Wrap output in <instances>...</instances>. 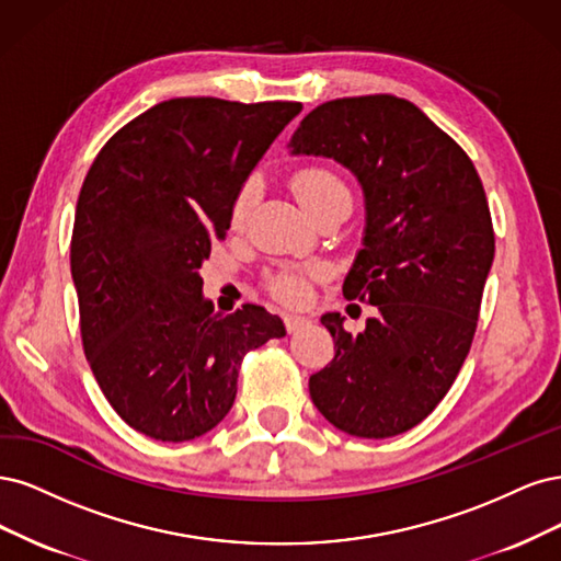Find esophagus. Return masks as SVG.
Masks as SVG:
<instances>
[{
  "label": "esophagus",
  "instance_id": "34e87169",
  "mask_svg": "<svg viewBox=\"0 0 561 561\" xmlns=\"http://www.w3.org/2000/svg\"><path fill=\"white\" fill-rule=\"evenodd\" d=\"M284 323H286V331H288V333H296V331H300L302 327H307V323H310V319H307V317H298V314H288V317H284Z\"/></svg>",
  "mask_w": 561,
  "mask_h": 561
}]
</instances>
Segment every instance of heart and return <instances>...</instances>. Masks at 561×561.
Returning a JSON list of instances; mask_svg holds the SVG:
<instances>
[{
    "mask_svg": "<svg viewBox=\"0 0 561 561\" xmlns=\"http://www.w3.org/2000/svg\"><path fill=\"white\" fill-rule=\"evenodd\" d=\"M291 191L298 197V203L310 211L314 219L340 203H350V188L342 179L327 165H302L291 174ZM259 195L256 179H247L234 193V201L230 205V224L238 228L244 224L249 209L254 207V201ZM273 294L284 302H305L307 300V288L302 277L294 273H284L270 282Z\"/></svg>",
    "mask_w": 561,
    "mask_h": 561,
    "instance_id": "b5f03b06",
    "label": "heart"
}]
</instances>
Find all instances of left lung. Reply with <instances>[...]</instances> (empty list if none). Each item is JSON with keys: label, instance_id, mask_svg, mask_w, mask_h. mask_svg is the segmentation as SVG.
<instances>
[{"label": "left lung", "instance_id": "left-lung-1", "mask_svg": "<svg viewBox=\"0 0 561 561\" xmlns=\"http://www.w3.org/2000/svg\"><path fill=\"white\" fill-rule=\"evenodd\" d=\"M291 153L333 158L364 186V249L342 294L375 305L360 331L340 312L321 317L335 356L310 396L350 436H399L436 410L471 350L494 261L482 182L455 139L393 95L319 104Z\"/></svg>", "mask_w": 561, "mask_h": 561}]
</instances>
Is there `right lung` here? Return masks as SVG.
Segmentation results:
<instances>
[{"label": "right lung", "instance_id": "right-lung-1", "mask_svg": "<svg viewBox=\"0 0 561 561\" xmlns=\"http://www.w3.org/2000/svg\"><path fill=\"white\" fill-rule=\"evenodd\" d=\"M300 102L176 98L104 144L77 203L69 263L83 352L118 417L162 443L219 424L242 358L284 337L261 305L214 312L197 275L230 205Z\"/></svg>", "mask_w": 561, "mask_h": 561}]
</instances>
